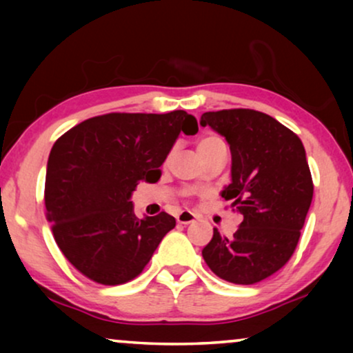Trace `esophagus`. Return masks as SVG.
I'll list each match as a JSON object with an SVG mask.
<instances>
[{"instance_id": "34e87169", "label": "esophagus", "mask_w": 353, "mask_h": 353, "mask_svg": "<svg viewBox=\"0 0 353 353\" xmlns=\"http://www.w3.org/2000/svg\"><path fill=\"white\" fill-rule=\"evenodd\" d=\"M194 220H196V215L192 214L191 210H181L180 214L176 215V221H178V223H181V225H190Z\"/></svg>"}]
</instances>
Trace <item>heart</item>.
Segmentation results:
<instances>
[{
  "instance_id": "b5f03b06",
  "label": "heart",
  "mask_w": 353,
  "mask_h": 353,
  "mask_svg": "<svg viewBox=\"0 0 353 353\" xmlns=\"http://www.w3.org/2000/svg\"><path fill=\"white\" fill-rule=\"evenodd\" d=\"M220 146H226L223 138H220L219 134H205V137H202L199 139V143H197V151H199L202 157L204 154L212 151V149L220 148Z\"/></svg>"
}]
</instances>
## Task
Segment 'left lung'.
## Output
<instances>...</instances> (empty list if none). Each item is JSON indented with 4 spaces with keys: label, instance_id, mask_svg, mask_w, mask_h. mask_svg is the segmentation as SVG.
Returning <instances> with one entry per match:
<instances>
[{
    "label": "left lung",
    "instance_id": "left-lung-1",
    "mask_svg": "<svg viewBox=\"0 0 353 353\" xmlns=\"http://www.w3.org/2000/svg\"><path fill=\"white\" fill-rule=\"evenodd\" d=\"M201 125L223 134L231 151V183L221 192L243 215L231 238L214 228L202 257L216 276L255 284L281 270L297 248L313 197L301 138L254 109L205 112Z\"/></svg>",
    "mask_w": 353,
    "mask_h": 353
}]
</instances>
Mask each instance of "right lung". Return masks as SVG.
I'll return each mask as SVG.
<instances>
[{"label": "right lung", "instance_id": "1", "mask_svg": "<svg viewBox=\"0 0 353 353\" xmlns=\"http://www.w3.org/2000/svg\"><path fill=\"white\" fill-rule=\"evenodd\" d=\"M197 133L185 110L110 112L75 125L50 152L46 219L64 257L91 281L117 286L143 272L175 228L161 212L139 220L130 201L139 181L156 183L180 133Z\"/></svg>", "mask_w": 353, "mask_h": 353}]
</instances>
